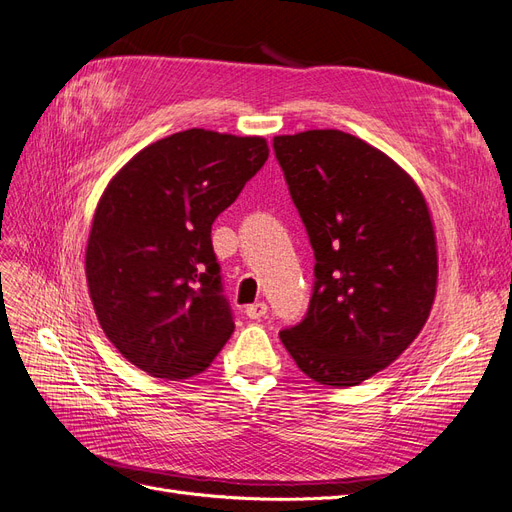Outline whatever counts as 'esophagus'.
<instances>
[{
  "label": "esophagus",
  "instance_id": "obj_1",
  "mask_svg": "<svg viewBox=\"0 0 512 512\" xmlns=\"http://www.w3.org/2000/svg\"><path fill=\"white\" fill-rule=\"evenodd\" d=\"M245 316L250 318V320L265 318V316H267V303L258 301V303H254V305H247V307H245Z\"/></svg>",
  "mask_w": 512,
  "mask_h": 512
}]
</instances>
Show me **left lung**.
I'll use <instances>...</instances> for the list:
<instances>
[{
  "label": "left lung",
  "mask_w": 512,
  "mask_h": 512,
  "mask_svg": "<svg viewBox=\"0 0 512 512\" xmlns=\"http://www.w3.org/2000/svg\"><path fill=\"white\" fill-rule=\"evenodd\" d=\"M273 149L316 256L307 314L280 339L307 378L356 386L429 318L438 245L427 200L395 160L342 130L275 136Z\"/></svg>",
  "instance_id": "obj_1"
}]
</instances>
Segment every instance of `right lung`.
<instances>
[{"label":"right lung","mask_w":512,"mask_h":512,"mask_svg":"<svg viewBox=\"0 0 512 512\" xmlns=\"http://www.w3.org/2000/svg\"><path fill=\"white\" fill-rule=\"evenodd\" d=\"M267 158L262 136L192 128L108 181L85 250L89 297L104 335L149 376L203 374L235 331L211 224Z\"/></svg>","instance_id":"add662e5"}]
</instances>
